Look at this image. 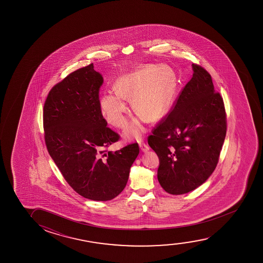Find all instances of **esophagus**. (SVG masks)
I'll list each match as a JSON object with an SVG mask.
<instances>
[{
  "instance_id": "1",
  "label": "esophagus",
  "mask_w": 263,
  "mask_h": 263,
  "mask_svg": "<svg viewBox=\"0 0 263 263\" xmlns=\"http://www.w3.org/2000/svg\"><path fill=\"white\" fill-rule=\"evenodd\" d=\"M139 146H140V149L142 150V152H147L149 150V146H148L147 144H145L144 142H140L139 143Z\"/></svg>"
}]
</instances>
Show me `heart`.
<instances>
[{
	"mask_svg": "<svg viewBox=\"0 0 263 263\" xmlns=\"http://www.w3.org/2000/svg\"><path fill=\"white\" fill-rule=\"evenodd\" d=\"M177 91L175 76L169 69L150 65L120 77L115 90H107L99 101L101 114L111 126H126L129 108L126 99L132 98V105L139 118L126 127V138H138L144 131V119L155 122L162 119L173 103Z\"/></svg>",
	"mask_w": 263,
	"mask_h": 263,
	"instance_id": "obj_1",
	"label": "heart"
}]
</instances>
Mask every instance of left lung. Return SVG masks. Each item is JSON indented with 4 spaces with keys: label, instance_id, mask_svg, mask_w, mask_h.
I'll return each mask as SVG.
<instances>
[{
    "label": "left lung",
    "instance_id": "8db88e82",
    "mask_svg": "<svg viewBox=\"0 0 263 263\" xmlns=\"http://www.w3.org/2000/svg\"><path fill=\"white\" fill-rule=\"evenodd\" d=\"M193 76L173 109L148 137L159 157L157 178L170 194L181 195L204 183L216 169L227 135L223 98L209 72L192 64Z\"/></svg>",
    "mask_w": 263,
    "mask_h": 263
}]
</instances>
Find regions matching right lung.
Wrapping results in <instances>:
<instances>
[{"instance_id":"add662e5","label":"right lung","mask_w":263,"mask_h":263,"mask_svg":"<svg viewBox=\"0 0 263 263\" xmlns=\"http://www.w3.org/2000/svg\"><path fill=\"white\" fill-rule=\"evenodd\" d=\"M93 64L57 83L44 104L47 151L73 191L83 198L107 201L126 187L130 167L139 154L137 143L116 152L119 135L107 126L99 105L103 78Z\"/></svg>"}]
</instances>
